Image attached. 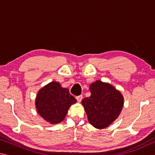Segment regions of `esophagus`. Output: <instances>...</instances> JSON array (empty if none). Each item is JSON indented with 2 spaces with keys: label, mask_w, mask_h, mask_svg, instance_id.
Wrapping results in <instances>:
<instances>
[{
  "label": "esophagus",
  "mask_w": 155,
  "mask_h": 155,
  "mask_svg": "<svg viewBox=\"0 0 155 155\" xmlns=\"http://www.w3.org/2000/svg\"><path fill=\"white\" fill-rule=\"evenodd\" d=\"M76 99L77 100V101L78 102V103H80V102L82 101V99H83V96L82 95H80V96H77V97H76Z\"/></svg>",
  "instance_id": "obj_1"
}]
</instances>
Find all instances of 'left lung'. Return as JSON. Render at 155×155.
Here are the masks:
<instances>
[{
	"instance_id": "1",
	"label": "left lung",
	"mask_w": 155,
	"mask_h": 155,
	"mask_svg": "<svg viewBox=\"0 0 155 155\" xmlns=\"http://www.w3.org/2000/svg\"><path fill=\"white\" fill-rule=\"evenodd\" d=\"M91 96L82 100L88 121L96 128H104L117 118L124 98L114 86L101 81L90 85Z\"/></svg>"
}]
</instances>
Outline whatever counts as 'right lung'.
<instances>
[{
	"instance_id": "obj_1",
	"label": "right lung",
	"mask_w": 155,
	"mask_h": 155,
	"mask_svg": "<svg viewBox=\"0 0 155 155\" xmlns=\"http://www.w3.org/2000/svg\"><path fill=\"white\" fill-rule=\"evenodd\" d=\"M77 100L67 88L62 87L55 81L48 83L38 91L35 107L38 114L51 124L62 122L68 110Z\"/></svg>"
}]
</instances>
